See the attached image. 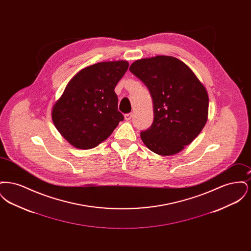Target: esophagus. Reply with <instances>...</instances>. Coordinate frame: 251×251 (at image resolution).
<instances>
[{
	"label": "esophagus",
	"instance_id": "1",
	"mask_svg": "<svg viewBox=\"0 0 251 251\" xmlns=\"http://www.w3.org/2000/svg\"><path fill=\"white\" fill-rule=\"evenodd\" d=\"M124 118H125V120H131V113H129V114H125V116H124Z\"/></svg>",
	"mask_w": 251,
	"mask_h": 251
}]
</instances>
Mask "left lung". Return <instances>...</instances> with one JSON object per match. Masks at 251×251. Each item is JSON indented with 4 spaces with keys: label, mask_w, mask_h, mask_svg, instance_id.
<instances>
[{
    "label": "left lung",
    "mask_w": 251,
    "mask_h": 251,
    "mask_svg": "<svg viewBox=\"0 0 251 251\" xmlns=\"http://www.w3.org/2000/svg\"><path fill=\"white\" fill-rule=\"evenodd\" d=\"M130 72L148 87L153 103V122L140 133L143 143L159 155L178 153L207 122L206 88L187 65L172 56L136 60Z\"/></svg>",
    "instance_id": "obj_1"
}]
</instances>
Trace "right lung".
<instances>
[{
	"label": "right lung",
	"instance_id": "1",
	"mask_svg": "<svg viewBox=\"0 0 251 251\" xmlns=\"http://www.w3.org/2000/svg\"><path fill=\"white\" fill-rule=\"evenodd\" d=\"M127 61L100 62L78 72L54 103L51 118L73 147L89 150L107 139L124 120L115 87L127 72Z\"/></svg>",
	"mask_w": 251,
	"mask_h": 251
}]
</instances>
